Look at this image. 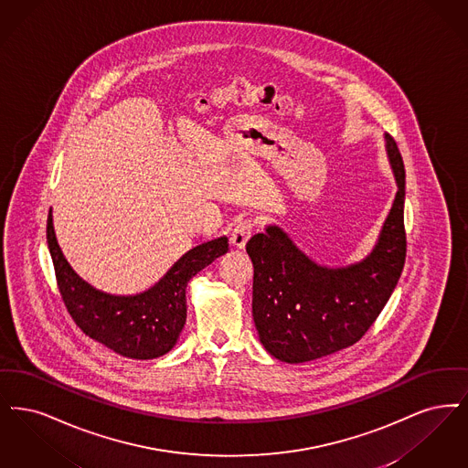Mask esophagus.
Instances as JSON below:
<instances>
[{
  "label": "esophagus",
  "mask_w": 468,
  "mask_h": 468,
  "mask_svg": "<svg viewBox=\"0 0 468 468\" xmlns=\"http://www.w3.org/2000/svg\"><path fill=\"white\" fill-rule=\"evenodd\" d=\"M253 225L255 224L250 218L238 220L236 225H234V229H232V232H230V244L234 248H238V250H243L246 243H248V239L253 234Z\"/></svg>",
  "instance_id": "34e87169"
}]
</instances>
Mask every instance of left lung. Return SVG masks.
I'll return each mask as SVG.
<instances>
[{
	"mask_svg": "<svg viewBox=\"0 0 468 468\" xmlns=\"http://www.w3.org/2000/svg\"><path fill=\"white\" fill-rule=\"evenodd\" d=\"M397 194L372 250L346 265H325L304 253L280 225H265L246 251L253 262V322L267 353L305 364L355 345L376 322L406 262V169L385 133Z\"/></svg>",
	"mask_w": 468,
	"mask_h": 468,
	"instance_id": "1",
	"label": "left lung"
}]
</instances>
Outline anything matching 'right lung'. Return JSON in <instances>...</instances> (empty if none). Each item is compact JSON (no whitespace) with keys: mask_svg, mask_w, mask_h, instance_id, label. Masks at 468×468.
Here are the masks:
<instances>
[{"mask_svg":"<svg viewBox=\"0 0 468 468\" xmlns=\"http://www.w3.org/2000/svg\"><path fill=\"white\" fill-rule=\"evenodd\" d=\"M47 243L62 301L75 324L94 341L133 360H154L176 346L186 322L188 282L229 250L227 236L197 244L155 285L140 293L115 295L87 283L73 271L58 243L52 209Z\"/></svg>","mask_w":468,"mask_h":468,"instance_id":"1","label":"right lung"}]
</instances>
